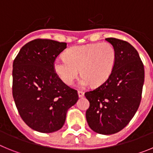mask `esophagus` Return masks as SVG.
Instances as JSON below:
<instances>
[{"label":"esophagus","mask_w":153,"mask_h":153,"mask_svg":"<svg viewBox=\"0 0 153 153\" xmlns=\"http://www.w3.org/2000/svg\"><path fill=\"white\" fill-rule=\"evenodd\" d=\"M78 96H79V98H81L84 96V93L83 91H78Z\"/></svg>","instance_id":"esophagus-1"}]
</instances>
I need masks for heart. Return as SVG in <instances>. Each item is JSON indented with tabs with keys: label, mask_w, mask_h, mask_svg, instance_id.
<instances>
[{
	"label": "heart",
	"mask_w": 153,
	"mask_h": 153,
	"mask_svg": "<svg viewBox=\"0 0 153 153\" xmlns=\"http://www.w3.org/2000/svg\"><path fill=\"white\" fill-rule=\"evenodd\" d=\"M65 56L66 59H55V73L65 84L70 86L80 70L81 87L103 84L111 76L117 60L114 47L107 42L75 46L67 50Z\"/></svg>",
	"instance_id": "obj_1"
}]
</instances>
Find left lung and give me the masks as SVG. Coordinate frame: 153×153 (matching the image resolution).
<instances>
[{"label": "left lung", "mask_w": 153, "mask_h": 153, "mask_svg": "<svg viewBox=\"0 0 153 153\" xmlns=\"http://www.w3.org/2000/svg\"><path fill=\"white\" fill-rule=\"evenodd\" d=\"M114 47L117 60L106 82L85 93L90 102L86 112L90 129L99 134L111 135L122 130L140 106L144 83V67L137 51L128 42L106 38Z\"/></svg>", "instance_id": "left-lung-1"}]
</instances>
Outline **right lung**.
Returning <instances> with one entry per match:
<instances>
[{
	"label": "right lung",
	"instance_id": "obj_1",
	"mask_svg": "<svg viewBox=\"0 0 153 153\" xmlns=\"http://www.w3.org/2000/svg\"><path fill=\"white\" fill-rule=\"evenodd\" d=\"M66 48V43L36 39L25 44L13 60V100L24 123L37 132L61 129L68 109L79 99L53 69L55 59Z\"/></svg>",
	"mask_w": 153,
	"mask_h": 153
}]
</instances>
